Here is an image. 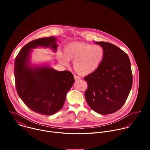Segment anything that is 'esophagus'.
I'll return each mask as SVG.
<instances>
[{
  "label": "esophagus",
  "instance_id": "obj_1",
  "mask_svg": "<svg viewBox=\"0 0 150 150\" xmlns=\"http://www.w3.org/2000/svg\"><path fill=\"white\" fill-rule=\"evenodd\" d=\"M74 78H75V81H78V80H79V79H81V78H80L79 76H77V75H74Z\"/></svg>",
  "mask_w": 150,
  "mask_h": 150
}]
</instances>
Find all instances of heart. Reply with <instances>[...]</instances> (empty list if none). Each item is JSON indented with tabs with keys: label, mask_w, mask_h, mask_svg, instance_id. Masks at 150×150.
<instances>
[{
	"label": "heart",
	"mask_w": 150,
	"mask_h": 150,
	"mask_svg": "<svg viewBox=\"0 0 150 150\" xmlns=\"http://www.w3.org/2000/svg\"><path fill=\"white\" fill-rule=\"evenodd\" d=\"M104 49L99 45L87 42H72L63 49V53L59 52L57 57L64 65L73 60L75 71L81 75H88L95 72L101 66L104 59Z\"/></svg>",
	"instance_id": "heart-1"
}]
</instances>
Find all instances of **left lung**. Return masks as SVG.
<instances>
[{"label": "left lung", "mask_w": 150, "mask_h": 150, "mask_svg": "<svg viewBox=\"0 0 150 150\" xmlns=\"http://www.w3.org/2000/svg\"><path fill=\"white\" fill-rule=\"evenodd\" d=\"M104 50L100 68L84 77L88 83L85 97L92 110L100 115L119 110L125 104L132 86L131 62L127 54L108 42H94Z\"/></svg>", "instance_id": "8db88e82"}]
</instances>
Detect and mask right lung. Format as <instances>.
<instances>
[{
    "mask_svg": "<svg viewBox=\"0 0 150 150\" xmlns=\"http://www.w3.org/2000/svg\"><path fill=\"white\" fill-rule=\"evenodd\" d=\"M56 38L49 37L33 40L24 46L16 57L14 75L17 93L31 110L52 115L63 106L66 96L75 82L72 74L58 71L47 65L32 66L30 54L37 47H50L56 52Z\"/></svg>",
    "mask_w": 150,
    "mask_h": 150,
    "instance_id": "add662e5",
    "label": "right lung"
}]
</instances>
